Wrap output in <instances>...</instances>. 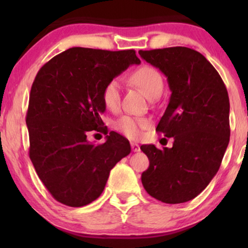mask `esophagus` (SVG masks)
Returning a JSON list of instances; mask_svg holds the SVG:
<instances>
[{
    "label": "esophagus",
    "mask_w": 248,
    "mask_h": 248,
    "mask_svg": "<svg viewBox=\"0 0 248 248\" xmlns=\"http://www.w3.org/2000/svg\"><path fill=\"white\" fill-rule=\"evenodd\" d=\"M131 148H132V151H133V152L140 151V145H139L138 143H134V142H131Z\"/></svg>",
    "instance_id": "34e87169"
}]
</instances>
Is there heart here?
<instances>
[{"mask_svg":"<svg viewBox=\"0 0 248 248\" xmlns=\"http://www.w3.org/2000/svg\"><path fill=\"white\" fill-rule=\"evenodd\" d=\"M130 82L140 88L149 99H157L164 89V79L154 66L142 65L131 73ZM120 82L110 80L103 89V101L108 109L115 110L120 106ZM148 126V121L142 117L125 115L116 122L115 127L120 133L130 139H139L142 131Z\"/></svg>","mask_w":248,"mask_h":248,"instance_id":"obj_1","label":"heart"}]
</instances>
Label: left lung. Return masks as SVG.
I'll use <instances>...</instances> for the list:
<instances>
[{
    "instance_id": "left-lung-1",
    "label": "left lung",
    "mask_w": 248,
    "mask_h": 248,
    "mask_svg": "<svg viewBox=\"0 0 248 248\" xmlns=\"http://www.w3.org/2000/svg\"><path fill=\"white\" fill-rule=\"evenodd\" d=\"M167 78L169 104L155 131L174 138L171 148L141 145L150 161L141 181L148 194L168 204L198 196L221 165L229 143V97L211 63L187 47L139 50Z\"/></svg>"
}]
</instances>
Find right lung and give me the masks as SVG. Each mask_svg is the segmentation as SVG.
I'll return each instance as SVG.
<instances>
[{"mask_svg":"<svg viewBox=\"0 0 248 248\" xmlns=\"http://www.w3.org/2000/svg\"><path fill=\"white\" fill-rule=\"evenodd\" d=\"M140 63L133 49L72 47L38 71L26 117L29 157L56 201L73 208L89 204L103 193L114 166L130 155V142L116 132L99 145L87 134L108 133L100 117L106 110L104 87Z\"/></svg>","mask_w":248,"mask_h":248,"instance_id":"1","label":"right lung"}]
</instances>
